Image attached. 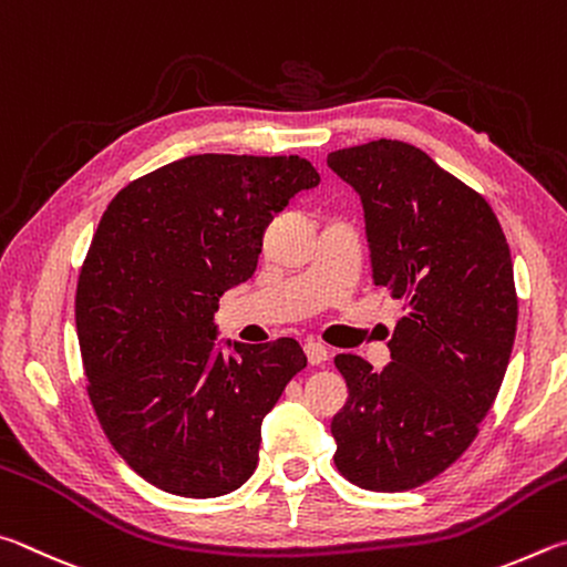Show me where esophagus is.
Segmentation results:
<instances>
[{"instance_id":"34e87169","label":"esophagus","mask_w":567,"mask_h":567,"mask_svg":"<svg viewBox=\"0 0 567 567\" xmlns=\"http://www.w3.org/2000/svg\"><path fill=\"white\" fill-rule=\"evenodd\" d=\"M303 351H306V359H309L311 365H321V363L329 361V349H326V346H321V343H316V341L306 343Z\"/></svg>"}]
</instances>
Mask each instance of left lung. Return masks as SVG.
Listing matches in <instances>:
<instances>
[{"mask_svg": "<svg viewBox=\"0 0 567 567\" xmlns=\"http://www.w3.org/2000/svg\"><path fill=\"white\" fill-rule=\"evenodd\" d=\"M326 162L361 194L373 284L405 311L383 371L336 355L349 401L333 463L359 488L411 491L468 451L501 391L518 326L511 248L491 204L421 148L375 138Z\"/></svg>", "mask_w": 567, "mask_h": 567, "instance_id": "left-lung-1", "label": "left lung"}]
</instances>
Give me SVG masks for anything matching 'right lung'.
Segmentation results:
<instances>
[{
  "mask_svg": "<svg viewBox=\"0 0 567 567\" xmlns=\"http://www.w3.org/2000/svg\"><path fill=\"white\" fill-rule=\"evenodd\" d=\"M319 182L301 156L196 154L109 202L79 271V351L104 435L156 488L218 498L256 471L264 415L306 355L293 339L224 355L214 313L274 214Z\"/></svg>",
  "mask_w": 567,
  "mask_h": 567,
  "instance_id": "add662e5",
  "label": "right lung"
}]
</instances>
